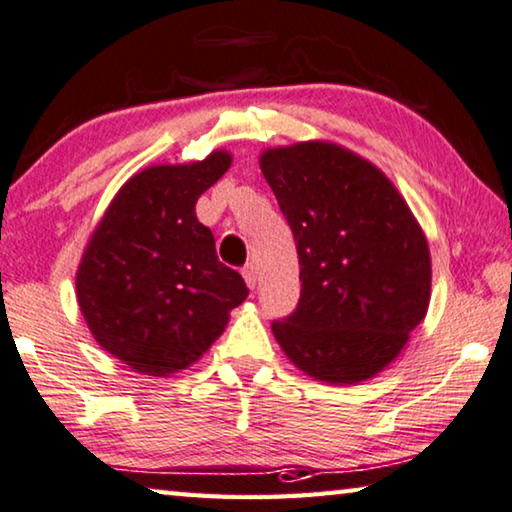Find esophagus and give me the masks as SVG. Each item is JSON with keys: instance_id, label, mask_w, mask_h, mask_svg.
<instances>
[{"instance_id": "34e87169", "label": "esophagus", "mask_w": 512, "mask_h": 512, "mask_svg": "<svg viewBox=\"0 0 512 512\" xmlns=\"http://www.w3.org/2000/svg\"><path fill=\"white\" fill-rule=\"evenodd\" d=\"M243 280H246V285L250 287V289H255V285H257V269H255V264H246L243 266Z\"/></svg>"}]
</instances>
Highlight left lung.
Instances as JSON below:
<instances>
[{
    "instance_id": "8db88e82",
    "label": "left lung",
    "mask_w": 512,
    "mask_h": 512,
    "mask_svg": "<svg viewBox=\"0 0 512 512\" xmlns=\"http://www.w3.org/2000/svg\"><path fill=\"white\" fill-rule=\"evenodd\" d=\"M294 232L300 300L273 323L296 367L358 385L389 367L431 303L426 234L392 180L344 145L303 141L259 154Z\"/></svg>"
}]
</instances>
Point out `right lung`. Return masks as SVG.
I'll use <instances>...</instances> for the list:
<instances>
[{
	"mask_svg": "<svg viewBox=\"0 0 512 512\" xmlns=\"http://www.w3.org/2000/svg\"><path fill=\"white\" fill-rule=\"evenodd\" d=\"M232 166L214 150L202 161L157 164L129 177L109 202L77 269V303L95 342L145 376L198 362L248 296L218 262L196 202Z\"/></svg>",
	"mask_w": 512,
	"mask_h": 512,
	"instance_id": "obj_1",
	"label": "right lung"
}]
</instances>
